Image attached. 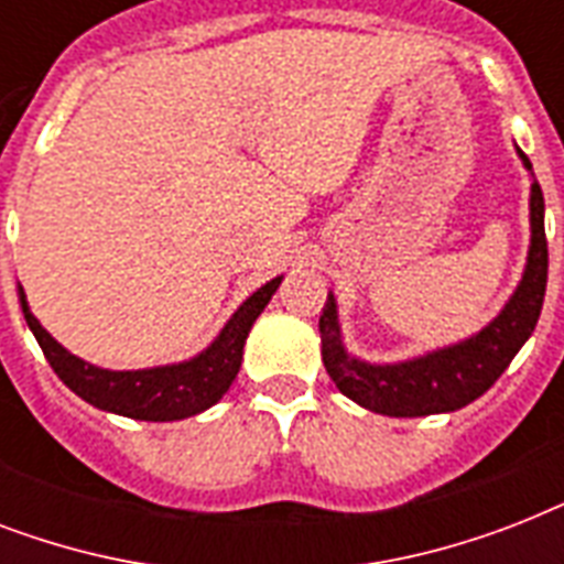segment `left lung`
I'll use <instances>...</instances> for the list:
<instances>
[{
    "instance_id": "8db88e82",
    "label": "left lung",
    "mask_w": 564,
    "mask_h": 564,
    "mask_svg": "<svg viewBox=\"0 0 564 564\" xmlns=\"http://www.w3.org/2000/svg\"><path fill=\"white\" fill-rule=\"evenodd\" d=\"M518 154L527 170H533L530 158L524 152ZM530 230L533 237H530L524 278L498 318L471 339L447 345L415 360L371 366L351 357L345 351L339 334L336 301L334 295H327L318 318V334H322V362L327 375L334 377L336 389L366 410L392 419L454 412L477 401L507 371L542 316L544 286H547V237H544V195L539 181H533V193H530Z\"/></svg>"
}]
</instances>
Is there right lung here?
Wrapping results in <instances>:
<instances>
[{
    "instance_id": "add662e5",
    "label": "right lung",
    "mask_w": 564,
    "mask_h": 564,
    "mask_svg": "<svg viewBox=\"0 0 564 564\" xmlns=\"http://www.w3.org/2000/svg\"><path fill=\"white\" fill-rule=\"evenodd\" d=\"M283 278H274L265 286L239 304V310L221 327V334L204 348L198 357L175 366H158V369L140 371H110L90 366L69 354L64 345L46 334V327L31 316L29 301L20 286L22 316L29 322L31 334L46 354L48 366L55 375L73 389L78 398H84L93 406L105 412H117L126 419L137 421H178L198 415L207 406L219 401L228 392L234 377L242 362V345L248 339V330L263 313V307L272 301L274 290L281 286Z\"/></svg>"
}]
</instances>
